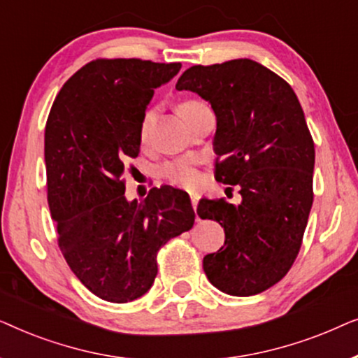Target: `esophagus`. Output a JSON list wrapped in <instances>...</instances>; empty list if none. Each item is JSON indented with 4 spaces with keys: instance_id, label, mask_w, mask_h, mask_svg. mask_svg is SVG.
<instances>
[{
    "instance_id": "34e87169",
    "label": "esophagus",
    "mask_w": 358,
    "mask_h": 358,
    "mask_svg": "<svg viewBox=\"0 0 358 358\" xmlns=\"http://www.w3.org/2000/svg\"><path fill=\"white\" fill-rule=\"evenodd\" d=\"M190 202H192L194 210H197V203H199V194L197 192H190Z\"/></svg>"
}]
</instances>
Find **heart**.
I'll return each instance as SVG.
<instances>
[{
    "label": "heart",
    "mask_w": 358,
    "mask_h": 358,
    "mask_svg": "<svg viewBox=\"0 0 358 358\" xmlns=\"http://www.w3.org/2000/svg\"><path fill=\"white\" fill-rule=\"evenodd\" d=\"M202 104L199 101H184L178 106V112L180 115L184 112H187L192 107ZM153 117V110H148L141 120V129H140V135L145 136L146 130H148V124ZM159 173L163 178H166L169 182L178 184V185H185V187H194L195 184L199 182V171L195 168V163L189 158H182V159H176V161H169V163H164L161 166Z\"/></svg>",
    "instance_id": "obj_1"
}]
</instances>
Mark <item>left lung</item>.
Wrapping results in <instances>:
<instances>
[{
  "label": "left lung",
  "mask_w": 358,
  "mask_h": 358,
  "mask_svg": "<svg viewBox=\"0 0 358 358\" xmlns=\"http://www.w3.org/2000/svg\"><path fill=\"white\" fill-rule=\"evenodd\" d=\"M176 90L212 104L215 179L241 194L238 205L199 202V217L224 229V244L203 257V271L223 293L257 295L290 271L313 205L315 143L300 101L285 80L249 58L190 66Z\"/></svg>",
  "instance_id": "left-lung-1"
}]
</instances>
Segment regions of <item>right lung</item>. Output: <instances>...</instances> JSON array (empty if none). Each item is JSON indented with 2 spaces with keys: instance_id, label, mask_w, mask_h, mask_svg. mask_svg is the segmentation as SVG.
Listing matches in <instances>:
<instances>
[{
  "instance_id": "1",
  "label": "right lung",
  "mask_w": 358,
  "mask_h": 358,
  "mask_svg": "<svg viewBox=\"0 0 358 358\" xmlns=\"http://www.w3.org/2000/svg\"><path fill=\"white\" fill-rule=\"evenodd\" d=\"M180 66L97 58L63 85L48 114L47 200L58 246L83 285L106 301L143 296L158 273L161 246L194 227L184 190L153 187L141 202L124 195L146 106Z\"/></svg>"
}]
</instances>
